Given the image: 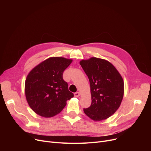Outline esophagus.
Here are the masks:
<instances>
[{
    "mask_svg": "<svg viewBox=\"0 0 151 151\" xmlns=\"http://www.w3.org/2000/svg\"><path fill=\"white\" fill-rule=\"evenodd\" d=\"M74 96L75 97H80V92H75L74 93Z\"/></svg>",
    "mask_w": 151,
    "mask_h": 151,
    "instance_id": "1",
    "label": "esophagus"
}]
</instances>
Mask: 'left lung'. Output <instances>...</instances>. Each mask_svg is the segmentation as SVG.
Here are the masks:
<instances>
[{
  "mask_svg": "<svg viewBox=\"0 0 151 151\" xmlns=\"http://www.w3.org/2000/svg\"><path fill=\"white\" fill-rule=\"evenodd\" d=\"M90 82L91 105L84 113L95 121L106 119L119 108L124 97L122 77L109 61L91 58L80 62Z\"/></svg>",
  "mask_w": 151,
  "mask_h": 151,
  "instance_id": "obj_1",
  "label": "left lung"
}]
</instances>
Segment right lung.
<instances>
[{
  "mask_svg": "<svg viewBox=\"0 0 151 151\" xmlns=\"http://www.w3.org/2000/svg\"><path fill=\"white\" fill-rule=\"evenodd\" d=\"M71 59L51 57L35 67L25 82V94L29 106L38 115L51 117L59 114L74 95L63 80V72Z\"/></svg>",
  "mask_w": 151,
  "mask_h": 151,
  "instance_id": "right-lung-1",
  "label": "right lung"
}]
</instances>
